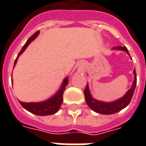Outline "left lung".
Instances as JSON below:
<instances>
[{"label":"left lung","instance_id":"1","mask_svg":"<svg viewBox=\"0 0 146 146\" xmlns=\"http://www.w3.org/2000/svg\"><path fill=\"white\" fill-rule=\"evenodd\" d=\"M112 50H119V51H126L129 54L128 50L126 47L118 46V47L113 48ZM133 73L135 76V79L132 83L131 88L126 92V94L123 97L119 98V99H116L115 101L110 102L99 101V100H97V99L93 98L91 92H90V90H89L88 84H87V86H86L84 92L86 103L93 111L100 113V114H104V115H110V114L116 113L127 107L131 100L132 97H133L135 87H136V84H137V76H136L135 69L133 71Z\"/></svg>","mask_w":146,"mask_h":146}]
</instances>
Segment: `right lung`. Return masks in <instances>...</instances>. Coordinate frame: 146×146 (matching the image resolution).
I'll use <instances>...</instances> for the list:
<instances>
[{
	"mask_svg": "<svg viewBox=\"0 0 146 146\" xmlns=\"http://www.w3.org/2000/svg\"><path fill=\"white\" fill-rule=\"evenodd\" d=\"M39 33H40V32L37 31L27 40V43L24 44L20 52L18 54L16 59L15 61L14 67L15 66L18 58L20 56V54H23V51L27 49V48L29 46L30 43L37 37ZM68 81H69V79H68V76H66L63 80L60 88L58 90V92L54 95H52L51 97L48 98L47 100L39 102H21L19 100V102L25 110H27V111H29V112L33 113L35 115H37V116H48V115L54 114L58 111L59 108L61 107V105L63 102V93L64 91L66 90V87L68 84ZM11 82H12V80H11Z\"/></svg>",
	"mask_w": 146,
	"mask_h": 146,
	"instance_id": "obj_1",
	"label": "right lung"
}]
</instances>
